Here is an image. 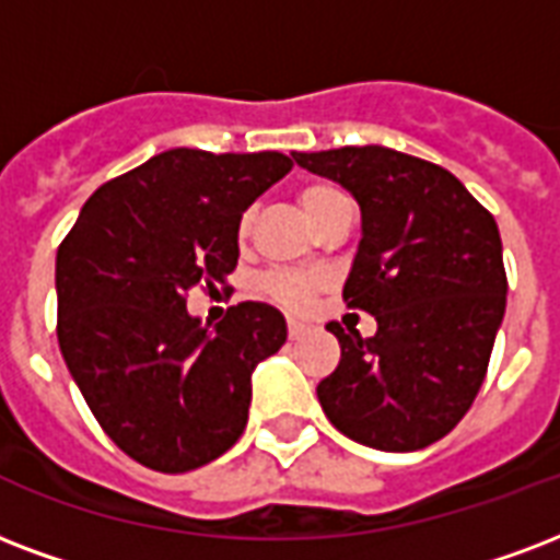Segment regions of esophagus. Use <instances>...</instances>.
Instances as JSON below:
<instances>
[{"label":"esophagus","instance_id":"obj_1","mask_svg":"<svg viewBox=\"0 0 560 560\" xmlns=\"http://www.w3.org/2000/svg\"><path fill=\"white\" fill-rule=\"evenodd\" d=\"M305 331H308V326H305V323H299V319H288L290 340H299V337L305 335Z\"/></svg>","mask_w":560,"mask_h":560}]
</instances>
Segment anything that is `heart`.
<instances>
[{
  "instance_id": "1",
  "label": "heart",
  "mask_w": 560,
  "mask_h": 560,
  "mask_svg": "<svg viewBox=\"0 0 560 560\" xmlns=\"http://www.w3.org/2000/svg\"><path fill=\"white\" fill-rule=\"evenodd\" d=\"M299 208L305 211L314 229H319L323 223H328L340 208H347L349 199L347 194L340 190L331 182H308L305 187H299L296 194ZM252 232V213H243L241 225H237V234L249 237ZM319 288H323V279L314 276V272H299V270H272L261 279V290L270 299H276L279 305L290 311H305L311 308V302L317 299Z\"/></svg>"
}]
</instances>
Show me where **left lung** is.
<instances>
[{"label":"left lung","instance_id":"8db88e82","mask_svg":"<svg viewBox=\"0 0 560 560\" xmlns=\"http://www.w3.org/2000/svg\"><path fill=\"white\" fill-rule=\"evenodd\" d=\"M361 205L347 308L373 314L361 337L328 323L340 364L317 384L337 432L382 452L441 441L488 375L505 314V264L493 213L450 170L384 147L293 152Z\"/></svg>","mask_w":560,"mask_h":560}]
</instances>
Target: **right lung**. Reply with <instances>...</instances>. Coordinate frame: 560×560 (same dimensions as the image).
<instances>
[{"label": "right lung", "mask_w": 560, "mask_h": 560, "mask_svg": "<svg viewBox=\"0 0 560 560\" xmlns=\"http://www.w3.org/2000/svg\"><path fill=\"white\" fill-rule=\"evenodd\" d=\"M293 161L281 152L170 149L105 182L58 246V347L102 432L158 472H187L246 429L252 370L288 326L241 302L213 328L187 314L194 288L237 267V225Z\"/></svg>", "instance_id": "add662e5"}]
</instances>
